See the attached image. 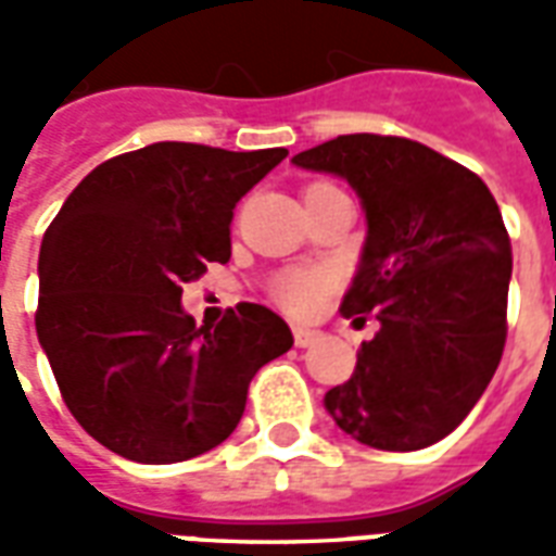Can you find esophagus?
<instances>
[{"mask_svg": "<svg viewBox=\"0 0 556 556\" xmlns=\"http://www.w3.org/2000/svg\"><path fill=\"white\" fill-rule=\"evenodd\" d=\"M320 338V332H314V329H305V326H296L293 329V341H296V348H311L314 341Z\"/></svg>", "mask_w": 556, "mask_h": 556, "instance_id": "34e87169", "label": "esophagus"}]
</instances>
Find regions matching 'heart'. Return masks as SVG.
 I'll return each instance as SVG.
<instances>
[{"label":"heart","mask_w":556,"mask_h":556,"mask_svg":"<svg viewBox=\"0 0 556 556\" xmlns=\"http://www.w3.org/2000/svg\"><path fill=\"white\" fill-rule=\"evenodd\" d=\"M332 287V278L326 271H311V269H299V271H287L275 281V290L271 296L281 308L293 311V314H311L317 308L326 296V290Z\"/></svg>","instance_id":"b5f03b06"}]
</instances>
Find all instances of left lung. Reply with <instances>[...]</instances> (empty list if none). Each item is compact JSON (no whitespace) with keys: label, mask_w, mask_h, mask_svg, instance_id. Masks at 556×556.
Segmentation results:
<instances>
[{"label":"left lung","mask_w":556,"mask_h":556,"mask_svg":"<svg viewBox=\"0 0 556 556\" xmlns=\"http://www.w3.org/2000/svg\"><path fill=\"white\" fill-rule=\"evenodd\" d=\"M296 167L344 176L368 236L344 317H377L348 383L326 392L334 425L365 446L413 452L452 434L506 344L509 233L488 185L407 137L344 134Z\"/></svg>","instance_id":"1"}]
</instances>
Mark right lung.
I'll use <instances>...</instances> for the list:
<instances>
[{
  "label": "right lung",
  "mask_w": 556,
  "mask_h": 556,
  "mask_svg": "<svg viewBox=\"0 0 556 556\" xmlns=\"http://www.w3.org/2000/svg\"><path fill=\"white\" fill-rule=\"evenodd\" d=\"M287 149L152 143L98 164L38 254L35 329L71 416L122 458L176 464L233 434L248 386L293 348L275 311L239 302L218 326L182 285L230 260L233 208Z\"/></svg>",
  "instance_id": "obj_1"
}]
</instances>
